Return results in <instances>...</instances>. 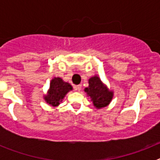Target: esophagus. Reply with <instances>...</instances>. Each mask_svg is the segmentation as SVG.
I'll use <instances>...</instances> for the list:
<instances>
[{"label": "esophagus", "mask_w": 160, "mask_h": 160, "mask_svg": "<svg viewBox=\"0 0 160 160\" xmlns=\"http://www.w3.org/2000/svg\"><path fill=\"white\" fill-rule=\"evenodd\" d=\"M74 90H77V91H80L82 90V85H77V86H74L73 87Z\"/></svg>", "instance_id": "esophagus-1"}]
</instances>
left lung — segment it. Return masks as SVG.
Wrapping results in <instances>:
<instances>
[{
  "label": "left lung",
  "mask_w": 160,
  "mask_h": 160,
  "mask_svg": "<svg viewBox=\"0 0 160 160\" xmlns=\"http://www.w3.org/2000/svg\"><path fill=\"white\" fill-rule=\"evenodd\" d=\"M88 82V87H86L84 91L90 98L94 107L101 109L108 106L114 97V91L110 90L97 75L89 78Z\"/></svg>",
  "instance_id": "8db88e82"
}]
</instances>
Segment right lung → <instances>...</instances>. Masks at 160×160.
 <instances>
[{
	"instance_id": "1",
	"label": "right lung",
	"mask_w": 160,
	"mask_h": 160,
	"mask_svg": "<svg viewBox=\"0 0 160 160\" xmlns=\"http://www.w3.org/2000/svg\"><path fill=\"white\" fill-rule=\"evenodd\" d=\"M73 90L70 83L64 82L61 78H53L50 81L47 94L44 95V99L52 107H58L62 102L68 92Z\"/></svg>"
}]
</instances>
